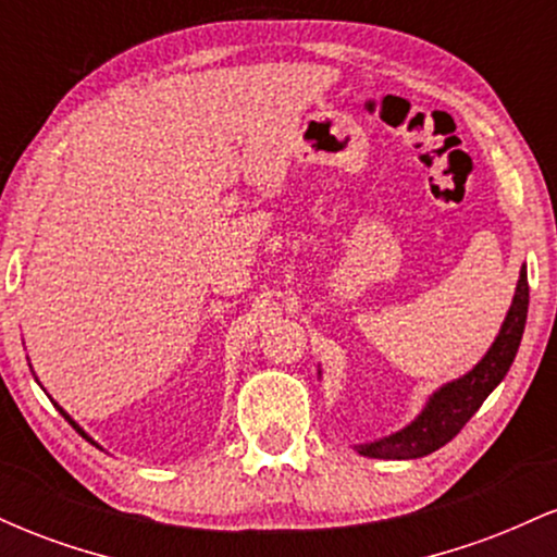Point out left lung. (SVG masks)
I'll return each mask as SVG.
<instances>
[{
	"label": "left lung",
	"instance_id": "obj_1",
	"mask_svg": "<svg viewBox=\"0 0 557 557\" xmlns=\"http://www.w3.org/2000/svg\"><path fill=\"white\" fill-rule=\"evenodd\" d=\"M529 311V280L527 267L521 270L519 285H516L513 304H510L508 317H505L500 335L495 337L492 348L482 361L463 374L461 380L447 382L432 395L424 411L419 413L406 430L389 434V437L374 440V443L356 445L361 456L369 458H387V461H406V458H421L440 450L445 443H450L458 432L463 430L479 411L487 395L503 382L508 374L510 363L516 359V350L521 345L523 324H527Z\"/></svg>",
	"mask_w": 557,
	"mask_h": 557
}]
</instances>
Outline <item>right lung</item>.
<instances>
[{
  "label": "right lung",
  "mask_w": 557,
  "mask_h": 557,
  "mask_svg": "<svg viewBox=\"0 0 557 557\" xmlns=\"http://www.w3.org/2000/svg\"><path fill=\"white\" fill-rule=\"evenodd\" d=\"M57 408H60V406H57ZM60 413H62V417H65V419L70 421V424H73V430H78V432L83 434V437H86V440H88V443H94V440H91V437H88V434H86V432H83V430H81V426H78V424H75V421H73V419H70L65 411H62V408H60ZM94 445H96V443H94Z\"/></svg>",
  "instance_id": "obj_1"
}]
</instances>
